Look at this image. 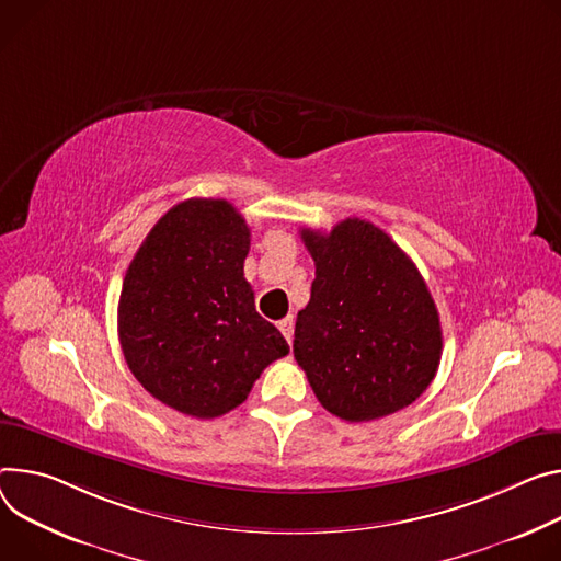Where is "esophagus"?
Wrapping results in <instances>:
<instances>
[{"label": "esophagus", "instance_id": "esophagus-1", "mask_svg": "<svg viewBox=\"0 0 561 561\" xmlns=\"http://www.w3.org/2000/svg\"><path fill=\"white\" fill-rule=\"evenodd\" d=\"M277 327H279V331L284 333V337H286V340H288V344H290V340H293V318H290V316H288V318H284Z\"/></svg>", "mask_w": 561, "mask_h": 561}]
</instances>
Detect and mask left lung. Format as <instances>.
Instances as JSON below:
<instances>
[{"label":"left lung","instance_id":"obj_1","mask_svg":"<svg viewBox=\"0 0 561 561\" xmlns=\"http://www.w3.org/2000/svg\"><path fill=\"white\" fill-rule=\"evenodd\" d=\"M316 262L293 353L327 412L348 423L389 416L434 380L443 333L414 262L365 219L301 228Z\"/></svg>","mask_w":561,"mask_h":561}]
</instances>
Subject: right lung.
I'll list each match as a JSON object with an SVG mask.
<instances>
[{
	"label": "right lung",
	"instance_id": "obj_1",
	"mask_svg": "<svg viewBox=\"0 0 561 561\" xmlns=\"http://www.w3.org/2000/svg\"><path fill=\"white\" fill-rule=\"evenodd\" d=\"M250 228L224 198H187L149 230L127 268L118 337L129 371L172 410L217 419L284 358L243 277Z\"/></svg>",
	"mask_w": 561,
	"mask_h": 561
}]
</instances>
